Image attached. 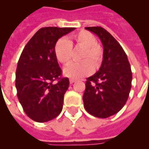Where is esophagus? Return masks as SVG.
<instances>
[{
    "label": "esophagus",
    "instance_id": "obj_1",
    "mask_svg": "<svg viewBox=\"0 0 149 149\" xmlns=\"http://www.w3.org/2000/svg\"><path fill=\"white\" fill-rule=\"evenodd\" d=\"M75 81H76V80H75V79H70V84H73V83H74Z\"/></svg>",
    "mask_w": 149,
    "mask_h": 149
}]
</instances>
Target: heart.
I'll list each match as a JSON object with an SVG mask.
<instances>
[{"instance_id": "b5f03b06", "label": "heart", "mask_w": 149, "mask_h": 149, "mask_svg": "<svg viewBox=\"0 0 149 149\" xmlns=\"http://www.w3.org/2000/svg\"><path fill=\"white\" fill-rule=\"evenodd\" d=\"M72 46L81 48L79 59L80 62L72 63L64 70V74L71 78H80L91 74L93 69H100L104 59L103 48L97 43L94 35L88 31H80L72 37V41L66 38L58 39L55 45V55L59 63L70 64L72 58Z\"/></svg>"}]
</instances>
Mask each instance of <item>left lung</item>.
<instances>
[{"mask_svg": "<svg viewBox=\"0 0 149 149\" xmlns=\"http://www.w3.org/2000/svg\"><path fill=\"white\" fill-rule=\"evenodd\" d=\"M99 37L104 47L100 70L88 77L83 100L91 115L107 118L125 106L132 88V72L127 56L118 42L101 27H86Z\"/></svg>", "mask_w": 149, "mask_h": 149, "instance_id": "8db88e82", "label": "left lung"}]
</instances>
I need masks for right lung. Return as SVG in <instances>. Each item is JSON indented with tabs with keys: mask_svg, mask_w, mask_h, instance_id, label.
<instances>
[{
	"mask_svg": "<svg viewBox=\"0 0 149 149\" xmlns=\"http://www.w3.org/2000/svg\"><path fill=\"white\" fill-rule=\"evenodd\" d=\"M74 29L42 28L21 54L15 79L17 96L25 113L35 121L52 120L63 110L64 94L70 81L67 77H61L62 70L54 49L58 38Z\"/></svg>",
	"mask_w": 149,
	"mask_h": 149,
	"instance_id": "obj_1",
	"label": "right lung"
}]
</instances>
